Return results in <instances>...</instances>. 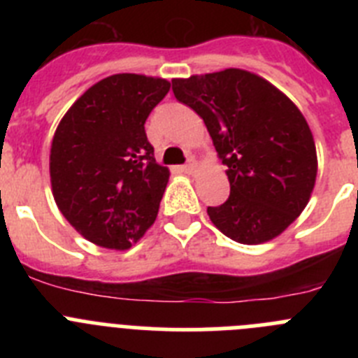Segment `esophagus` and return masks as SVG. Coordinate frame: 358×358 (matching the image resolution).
Here are the masks:
<instances>
[{
    "mask_svg": "<svg viewBox=\"0 0 358 358\" xmlns=\"http://www.w3.org/2000/svg\"><path fill=\"white\" fill-rule=\"evenodd\" d=\"M181 170H182V172H185V173H189V176H192V173L197 172V163H195L194 159H189L188 163L185 164V166H181Z\"/></svg>",
    "mask_w": 358,
    "mask_h": 358,
    "instance_id": "1",
    "label": "esophagus"
}]
</instances>
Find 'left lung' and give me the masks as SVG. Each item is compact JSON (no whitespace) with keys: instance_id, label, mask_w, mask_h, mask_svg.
Instances as JSON below:
<instances>
[{"instance_id":"left-lung-1","label":"left lung","mask_w":358,"mask_h":358,"mask_svg":"<svg viewBox=\"0 0 358 358\" xmlns=\"http://www.w3.org/2000/svg\"><path fill=\"white\" fill-rule=\"evenodd\" d=\"M179 102L197 113L229 179V199L208 208L227 238L256 245L281 235L305 210L317 176L314 136L276 85L238 68L173 78Z\"/></svg>"}]
</instances>
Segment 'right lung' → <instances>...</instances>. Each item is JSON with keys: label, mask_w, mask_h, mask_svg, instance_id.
Instances as JSON below:
<instances>
[{"label": "right lung", "mask_w": 358, "mask_h": 358, "mask_svg": "<svg viewBox=\"0 0 358 358\" xmlns=\"http://www.w3.org/2000/svg\"><path fill=\"white\" fill-rule=\"evenodd\" d=\"M164 78L118 73L85 91L62 116L50 150L57 206L85 240L125 251L154 224L170 170L145 134L169 93Z\"/></svg>", "instance_id": "1"}]
</instances>
